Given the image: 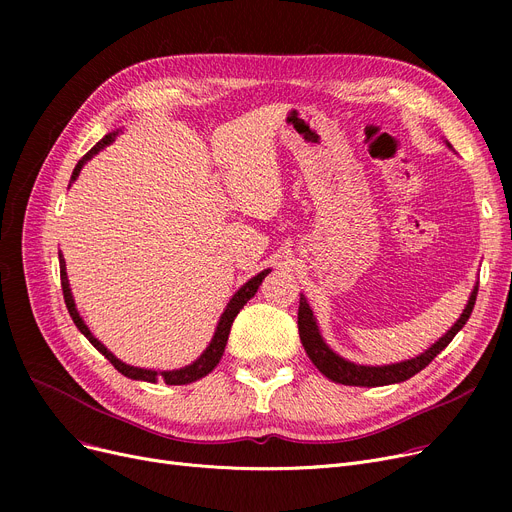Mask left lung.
Instances as JSON below:
<instances>
[{"label":"left lung","mask_w":512,"mask_h":512,"mask_svg":"<svg viewBox=\"0 0 512 512\" xmlns=\"http://www.w3.org/2000/svg\"><path fill=\"white\" fill-rule=\"evenodd\" d=\"M448 149H452V145L446 141ZM477 286L479 282H475L469 301L461 313V317L454 321L450 326V330L438 338L432 346L423 351L421 355L400 361V363H390V365H359L348 361L344 357H340L338 353H334L332 348L326 344L324 336L319 332L317 319L305 299V294H301V303H299V336L301 342L305 346V351L309 355V359L313 361V365L326 375L328 380L336 382V384H344V386H365V388H375V386H388V384H400L409 378H413L415 373H419L421 369H425L429 363H432L444 348L450 344V340L463 330V326L467 324V319L473 311L475 299H477Z\"/></svg>","instance_id":"left-lung-1"}]
</instances>
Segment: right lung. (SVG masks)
Returning <instances> with one entry per match:
<instances>
[{
	"instance_id": "right-lung-1",
	"label": "right lung",
	"mask_w": 512,
	"mask_h": 512,
	"mask_svg": "<svg viewBox=\"0 0 512 512\" xmlns=\"http://www.w3.org/2000/svg\"><path fill=\"white\" fill-rule=\"evenodd\" d=\"M120 132H122V128H118V130H114V132H110V134H105V137H103L83 159H78V164H76V168H74V172H72V178H70V184L78 178L80 170H83V166L87 164V161H89L91 157H95V155H97L101 149H105L107 145H112L114 139L118 137ZM270 272H272V270L259 272L257 276H253L249 282H245V284H242V286L234 292V297L230 299V303L226 305L224 313L220 315V321H218V326H215V332H213L211 342L207 344L205 351H203L191 365H184V367L172 369V371H155V369L126 365V363L120 361L112 351H107V346H103V344L93 336V332H91L89 326L85 324V319L80 317V313H78V309H76V303H74V297H72V288H70L68 274H66V261H64V257H62V253H60V278H62L64 301H66V307H68V313H70V317H72V321H74V326L80 330V334H83V336L97 348V351H99L107 361H110L122 375H126V378L149 382V384H157V382L164 380L168 386L193 384V382L205 378L207 373H211V371L215 369V365L220 363V359H222V355H224V348H226V342H228V336H230V328H232L234 317L238 315V311H240L242 307L247 305V301H251V299L255 297L257 288L261 286L263 278H265L267 274H270Z\"/></svg>"
}]
</instances>
